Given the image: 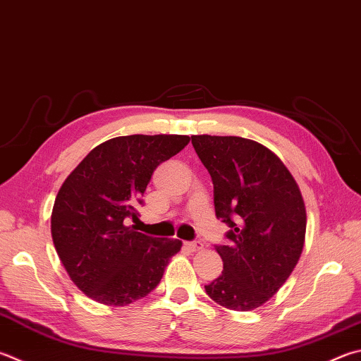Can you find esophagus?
Masks as SVG:
<instances>
[{"label": "esophagus", "mask_w": 361, "mask_h": 361, "mask_svg": "<svg viewBox=\"0 0 361 361\" xmlns=\"http://www.w3.org/2000/svg\"><path fill=\"white\" fill-rule=\"evenodd\" d=\"M185 246L188 249H191V251H199V249L203 247V245L200 243V241H188V243H185Z\"/></svg>", "instance_id": "obj_1"}]
</instances>
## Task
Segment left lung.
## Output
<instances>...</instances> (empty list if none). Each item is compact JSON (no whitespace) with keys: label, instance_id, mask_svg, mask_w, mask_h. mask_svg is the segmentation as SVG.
I'll use <instances>...</instances> for the list:
<instances>
[{"label":"left lung","instance_id":"obj_1","mask_svg":"<svg viewBox=\"0 0 361 361\" xmlns=\"http://www.w3.org/2000/svg\"><path fill=\"white\" fill-rule=\"evenodd\" d=\"M191 139L212 175L216 218L231 227V243L216 246L224 271L205 290L227 310H255L281 289L303 252V195L283 161L262 143L235 135Z\"/></svg>","mask_w":361,"mask_h":361}]
</instances>
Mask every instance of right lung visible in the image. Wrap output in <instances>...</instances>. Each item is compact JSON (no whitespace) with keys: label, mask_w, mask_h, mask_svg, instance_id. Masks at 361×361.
Instances as JSON below:
<instances>
[{"label":"right lung","mask_w":361,"mask_h":361,"mask_svg":"<svg viewBox=\"0 0 361 361\" xmlns=\"http://www.w3.org/2000/svg\"><path fill=\"white\" fill-rule=\"evenodd\" d=\"M188 135H121L91 149L60 188L51 238L69 278L88 298L126 306L152 292L183 243L126 226L139 219L154 169L180 153Z\"/></svg>","instance_id":"1"}]
</instances>
